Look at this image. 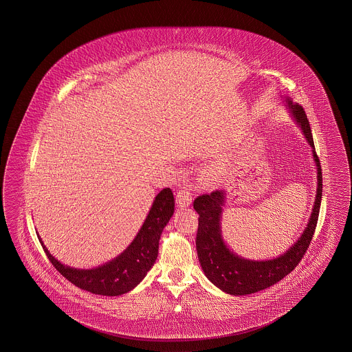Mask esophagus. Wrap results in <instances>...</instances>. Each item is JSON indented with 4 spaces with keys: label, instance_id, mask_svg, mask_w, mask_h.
<instances>
[{
    "label": "esophagus",
    "instance_id": "obj_1",
    "mask_svg": "<svg viewBox=\"0 0 352 352\" xmlns=\"http://www.w3.org/2000/svg\"><path fill=\"white\" fill-rule=\"evenodd\" d=\"M177 203L181 208H187L192 203L191 192L186 188H182L177 192Z\"/></svg>",
    "mask_w": 352,
    "mask_h": 352
}]
</instances>
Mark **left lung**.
I'll use <instances>...</instances> for the list:
<instances>
[{"label":"left lung","mask_w":352,"mask_h":352,"mask_svg":"<svg viewBox=\"0 0 352 352\" xmlns=\"http://www.w3.org/2000/svg\"><path fill=\"white\" fill-rule=\"evenodd\" d=\"M285 102L294 121L298 124L312 148V156L318 169V188L315 203L307 227L298 240L284 254L274 259H245L230 250L222 237L221 217L223 210L222 206L224 205L226 191H214L210 195H201L193 201V208L199 214L196 249L204 274L217 288L231 296H246L270 288L290 274L298 266L305 256L318 224L322 196V174L319 157L315 151L309 118L302 106L293 103L289 96Z\"/></svg>","instance_id":"obj_1"}]
</instances>
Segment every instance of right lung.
<instances>
[{
  "label": "right lung",
  "mask_w": 352,
  "mask_h": 352,
  "mask_svg": "<svg viewBox=\"0 0 352 352\" xmlns=\"http://www.w3.org/2000/svg\"><path fill=\"white\" fill-rule=\"evenodd\" d=\"M174 204L170 188L159 192L131 244L120 256L96 268L80 270L64 266L43 245L40 234L37 237L52 265L77 288L94 294L116 297L135 288L155 265L160 236L174 213Z\"/></svg>",
  "instance_id": "1"
}]
</instances>
